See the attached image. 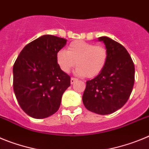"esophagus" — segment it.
<instances>
[{"instance_id": "34e87169", "label": "esophagus", "mask_w": 149, "mask_h": 149, "mask_svg": "<svg viewBox=\"0 0 149 149\" xmlns=\"http://www.w3.org/2000/svg\"><path fill=\"white\" fill-rule=\"evenodd\" d=\"M77 80L76 78H74V77H72V78H71V84H74V82H76V81H77Z\"/></svg>"}]
</instances>
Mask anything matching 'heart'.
Here are the masks:
<instances>
[{
    "label": "heart",
    "mask_w": 149,
    "mask_h": 149,
    "mask_svg": "<svg viewBox=\"0 0 149 149\" xmlns=\"http://www.w3.org/2000/svg\"><path fill=\"white\" fill-rule=\"evenodd\" d=\"M107 60V49L100 45L82 40L74 41L68 46V51L60 50L56 53V62L65 73H68L76 65L75 74L80 77H94L104 68Z\"/></svg>",
    "instance_id": "heart-1"
}]
</instances>
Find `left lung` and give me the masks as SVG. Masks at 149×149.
Instances as JSON below:
<instances>
[{
    "label": "left lung",
    "instance_id": "8db88e82",
    "mask_svg": "<svg viewBox=\"0 0 149 149\" xmlns=\"http://www.w3.org/2000/svg\"><path fill=\"white\" fill-rule=\"evenodd\" d=\"M107 51V60L101 73L86 81L83 103L88 110L100 115L113 113L125 105L134 84L135 68L124 46L107 36L98 38Z\"/></svg>",
    "mask_w": 149,
    "mask_h": 149
}]
</instances>
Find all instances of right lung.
Wrapping results in <instances>:
<instances>
[{
	"label": "right lung",
	"mask_w": 149,
	"mask_h": 149,
	"mask_svg": "<svg viewBox=\"0 0 149 149\" xmlns=\"http://www.w3.org/2000/svg\"><path fill=\"white\" fill-rule=\"evenodd\" d=\"M67 40L42 36L27 44L13 65V89L21 108L34 119H44L60 108L70 77L61 70L56 53Z\"/></svg>",
	"instance_id": "obj_1"
}]
</instances>
